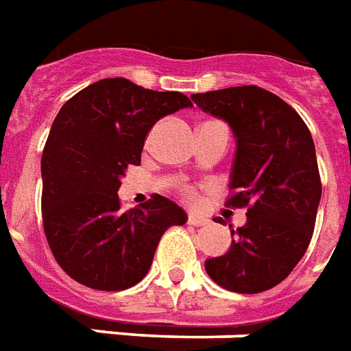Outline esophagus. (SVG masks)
<instances>
[{
    "mask_svg": "<svg viewBox=\"0 0 351 351\" xmlns=\"http://www.w3.org/2000/svg\"><path fill=\"white\" fill-rule=\"evenodd\" d=\"M188 223H189V225H195V227H201V225H206V223H208V219H206L204 215L189 214L188 215Z\"/></svg>",
    "mask_w": 351,
    "mask_h": 351,
    "instance_id": "obj_1",
    "label": "esophagus"
}]
</instances>
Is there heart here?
<instances>
[{"mask_svg":"<svg viewBox=\"0 0 351 351\" xmlns=\"http://www.w3.org/2000/svg\"><path fill=\"white\" fill-rule=\"evenodd\" d=\"M184 195L188 197V199H195V191H193V189L186 188L184 189Z\"/></svg>","mask_w":351,"mask_h":351,"instance_id":"1","label":"heart"}]
</instances>
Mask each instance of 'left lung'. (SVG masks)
Returning a JSON list of instances; mask_svg holds the SVG:
<instances>
[{"label": "left lung", "mask_w": 351, "mask_h": 351, "mask_svg": "<svg viewBox=\"0 0 351 351\" xmlns=\"http://www.w3.org/2000/svg\"><path fill=\"white\" fill-rule=\"evenodd\" d=\"M191 98L234 132L238 150L225 206L247 210V223L230 230L238 236L230 249L204 268L230 292L258 294L287 279L313 238L322 197L313 137L292 106L256 85Z\"/></svg>", "instance_id": "obj_1"}]
</instances>
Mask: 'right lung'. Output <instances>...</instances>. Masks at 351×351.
Returning a JSON list of instances; mask_svg holds the SVG:
<instances>
[{"mask_svg":"<svg viewBox=\"0 0 351 351\" xmlns=\"http://www.w3.org/2000/svg\"><path fill=\"white\" fill-rule=\"evenodd\" d=\"M193 104L178 90L145 89L106 77L64 104L44 145L43 225L53 258L74 281L117 292L149 274L163 232L186 212L162 195L121 210L117 191L141 163L149 130Z\"/></svg>","mask_w":351,"mask_h":351,"instance_id":"obj_1","label":"right lung"}]
</instances>
